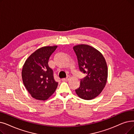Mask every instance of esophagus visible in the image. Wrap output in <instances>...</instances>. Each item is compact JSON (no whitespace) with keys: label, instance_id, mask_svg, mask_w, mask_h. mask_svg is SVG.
Wrapping results in <instances>:
<instances>
[{"label":"esophagus","instance_id":"obj_1","mask_svg":"<svg viewBox=\"0 0 134 134\" xmlns=\"http://www.w3.org/2000/svg\"><path fill=\"white\" fill-rule=\"evenodd\" d=\"M69 79H70V77H67V78H62V81H68Z\"/></svg>","mask_w":134,"mask_h":134}]
</instances>
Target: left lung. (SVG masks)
I'll return each mask as SVG.
<instances>
[{
  "label": "left lung",
  "instance_id": "left-lung-1",
  "mask_svg": "<svg viewBox=\"0 0 134 134\" xmlns=\"http://www.w3.org/2000/svg\"><path fill=\"white\" fill-rule=\"evenodd\" d=\"M73 50L80 71L86 74V77L80 79V86L75 92L83 99H93L106 85L108 75L106 62L101 53L89 45H76Z\"/></svg>",
  "mask_w": 134,
  "mask_h": 134
}]
</instances>
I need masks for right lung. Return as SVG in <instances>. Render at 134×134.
<instances>
[{
    "label": "right lung",
    "mask_w": 134,
    "mask_h": 134,
    "mask_svg": "<svg viewBox=\"0 0 134 134\" xmlns=\"http://www.w3.org/2000/svg\"><path fill=\"white\" fill-rule=\"evenodd\" d=\"M56 48L57 46H45L37 50L23 66V82L29 93L37 100L48 99L57 87L53 70L48 65L49 57Z\"/></svg>",
    "instance_id": "1"
}]
</instances>
